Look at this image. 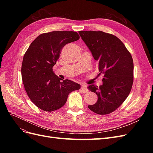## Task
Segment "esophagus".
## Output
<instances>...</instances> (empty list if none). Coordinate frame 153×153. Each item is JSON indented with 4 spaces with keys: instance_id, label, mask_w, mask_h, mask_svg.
<instances>
[{
    "instance_id": "obj_1",
    "label": "esophagus",
    "mask_w": 153,
    "mask_h": 153,
    "mask_svg": "<svg viewBox=\"0 0 153 153\" xmlns=\"http://www.w3.org/2000/svg\"><path fill=\"white\" fill-rule=\"evenodd\" d=\"M81 91L83 92H88V89H87V87L85 85H82L81 87Z\"/></svg>"
}]
</instances>
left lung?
<instances>
[{
	"instance_id": "obj_1",
	"label": "left lung",
	"mask_w": 153,
	"mask_h": 153,
	"mask_svg": "<svg viewBox=\"0 0 153 153\" xmlns=\"http://www.w3.org/2000/svg\"><path fill=\"white\" fill-rule=\"evenodd\" d=\"M89 48L103 74V85H90L89 89L98 96L97 102L88 105L100 115L112 113L122 105L131 90L133 62L131 53L117 37L102 31L78 32Z\"/></svg>"
}]
</instances>
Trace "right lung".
Wrapping results in <instances>:
<instances>
[{
  "label": "right lung",
  "instance_id": "add662e5",
  "mask_svg": "<svg viewBox=\"0 0 153 153\" xmlns=\"http://www.w3.org/2000/svg\"><path fill=\"white\" fill-rule=\"evenodd\" d=\"M80 39L76 32L53 31L41 34L32 41L23 58L22 76L25 91L36 106L52 112L65 105L71 92L80 85L55 75L53 66L66 44Z\"/></svg>",
  "mask_w": 153,
  "mask_h": 153
}]
</instances>
